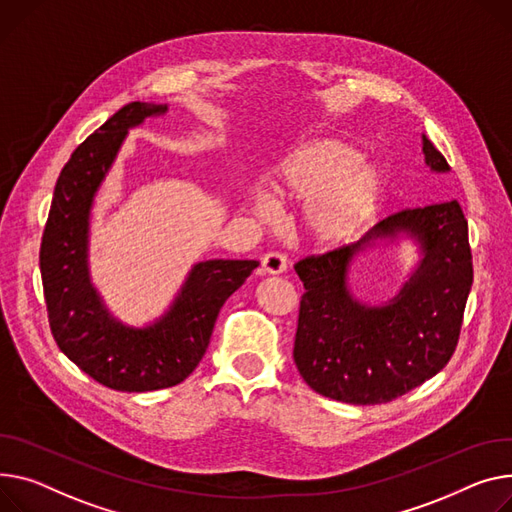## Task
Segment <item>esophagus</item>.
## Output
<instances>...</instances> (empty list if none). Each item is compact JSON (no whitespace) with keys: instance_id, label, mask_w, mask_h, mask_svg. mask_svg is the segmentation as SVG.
I'll use <instances>...</instances> for the list:
<instances>
[{"instance_id":"esophagus-1","label":"esophagus","mask_w":512,"mask_h":512,"mask_svg":"<svg viewBox=\"0 0 512 512\" xmlns=\"http://www.w3.org/2000/svg\"><path fill=\"white\" fill-rule=\"evenodd\" d=\"M261 265H263V269L267 271V274H271V276L282 274V271H286V267H288L286 257L282 253H278V251L265 253L263 259H261Z\"/></svg>"}]
</instances>
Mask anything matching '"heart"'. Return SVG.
I'll return each instance as SVG.
<instances>
[{
	"instance_id": "obj_1",
	"label": "heart",
	"mask_w": 512,
	"mask_h": 512,
	"mask_svg": "<svg viewBox=\"0 0 512 512\" xmlns=\"http://www.w3.org/2000/svg\"><path fill=\"white\" fill-rule=\"evenodd\" d=\"M360 160L344 140L304 142L271 170L267 187L280 201L302 203L300 222L315 245L342 247L368 226L383 197L381 170ZM255 210L267 214V199L257 197Z\"/></svg>"
}]
</instances>
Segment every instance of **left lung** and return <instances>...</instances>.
Masks as SVG:
<instances>
[{"instance_id":"left-lung-1","label":"left lung","mask_w":512,"mask_h":512,"mask_svg":"<svg viewBox=\"0 0 512 512\" xmlns=\"http://www.w3.org/2000/svg\"><path fill=\"white\" fill-rule=\"evenodd\" d=\"M426 166L449 173L422 135ZM412 237L423 259L411 280L385 305L360 303L347 271L354 254L374 240ZM304 284L294 362L313 391L344 403L393 401L432 379L451 360L473 282L467 220L459 203L401 210L381 220L358 243L300 259Z\"/></svg>"}]
</instances>
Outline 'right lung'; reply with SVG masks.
<instances>
[{
    "label": "right lung",
    "instance_id": "right-lung-1",
    "mask_svg": "<svg viewBox=\"0 0 512 512\" xmlns=\"http://www.w3.org/2000/svg\"><path fill=\"white\" fill-rule=\"evenodd\" d=\"M166 111V105L129 102L74 150L57 179L41 243L45 302L59 350L100 385L127 393L183 383L208 350L222 304L259 265L253 259L195 263L168 311L146 327L115 319L92 286L88 232L96 191L129 129Z\"/></svg>",
    "mask_w": 512,
    "mask_h": 512
}]
</instances>
